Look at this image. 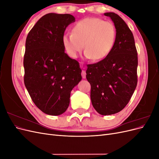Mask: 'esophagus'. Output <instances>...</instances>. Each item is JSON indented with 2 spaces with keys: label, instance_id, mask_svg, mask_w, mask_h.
Here are the masks:
<instances>
[{
  "label": "esophagus",
  "instance_id": "esophagus-1",
  "mask_svg": "<svg viewBox=\"0 0 159 159\" xmlns=\"http://www.w3.org/2000/svg\"><path fill=\"white\" fill-rule=\"evenodd\" d=\"M81 76H82V78L84 79H85L86 78V72H85V71L82 70V71H81Z\"/></svg>",
  "mask_w": 159,
  "mask_h": 159
}]
</instances>
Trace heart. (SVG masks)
<instances>
[{"label": "heart", "mask_w": 159, "mask_h": 159, "mask_svg": "<svg viewBox=\"0 0 159 159\" xmlns=\"http://www.w3.org/2000/svg\"><path fill=\"white\" fill-rule=\"evenodd\" d=\"M116 29L112 22L99 18H86L77 22L71 32L62 36V44L70 57H77L84 45L85 56L94 61L102 60L112 51Z\"/></svg>", "instance_id": "1"}]
</instances>
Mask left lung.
Listing matches in <instances>:
<instances>
[{
  "mask_svg": "<svg viewBox=\"0 0 159 159\" xmlns=\"http://www.w3.org/2000/svg\"><path fill=\"white\" fill-rule=\"evenodd\" d=\"M116 28V40L107 57L88 65L86 78L91 85L93 107L99 114L117 113L126 106L137 84L138 57L133 33L123 19L106 12Z\"/></svg>",
  "mask_w": 159,
  "mask_h": 159,
  "instance_id": "left-lung-1",
  "label": "left lung"
}]
</instances>
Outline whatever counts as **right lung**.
Returning <instances> with one entry per match:
<instances>
[{
  "instance_id": "obj_1",
  "label": "right lung",
  "mask_w": 159,
  "mask_h": 159,
  "mask_svg": "<svg viewBox=\"0 0 159 159\" xmlns=\"http://www.w3.org/2000/svg\"><path fill=\"white\" fill-rule=\"evenodd\" d=\"M74 22L69 14H47L26 38L25 85L36 107L50 115L66 111L71 91L81 80L78 61L66 54L62 44L66 28Z\"/></svg>"
}]
</instances>
